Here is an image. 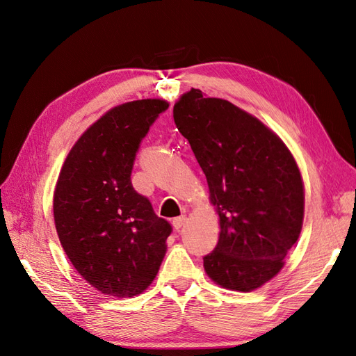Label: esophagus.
Here are the masks:
<instances>
[{
    "mask_svg": "<svg viewBox=\"0 0 356 356\" xmlns=\"http://www.w3.org/2000/svg\"><path fill=\"white\" fill-rule=\"evenodd\" d=\"M186 222H187L186 215H181V217H177V218H174V221H172V224H174V227H175L177 232H179L182 227H184Z\"/></svg>",
    "mask_w": 356,
    "mask_h": 356,
    "instance_id": "34e87169",
    "label": "esophagus"
}]
</instances>
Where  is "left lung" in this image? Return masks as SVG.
Here are the masks:
<instances>
[{
  "label": "left lung",
  "instance_id": "8db88e82",
  "mask_svg": "<svg viewBox=\"0 0 356 356\" xmlns=\"http://www.w3.org/2000/svg\"><path fill=\"white\" fill-rule=\"evenodd\" d=\"M220 215V241L203 257L218 285L252 291L281 270L303 224L305 191L288 148L232 102L191 89L174 106Z\"/></svg>",
  "mask_w": 356,
  "mask_h": 356
}]
</instances>
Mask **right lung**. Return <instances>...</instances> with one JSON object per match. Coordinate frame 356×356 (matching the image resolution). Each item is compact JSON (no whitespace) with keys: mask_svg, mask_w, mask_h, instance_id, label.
I'll use <instances>...</instances> for the list:
<instances>
[{"mask_svg":"<svg viewBox=\"0 0 356 356\" xmlns=\"http://www.w3.org/2000/svg\"><path fill=\"white\" fill-rule=\"evenodd\" d=\"M168 102L143 99L110 110L70 152L55 190L60 245L86 281L106 296L134 297L153 282L172 225L132 186L143 139Z\"/></svg>","mask_w":356,"mask_h":356,"instance_id":"right-lung-1","label":"right lung"}]
</instances>
